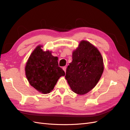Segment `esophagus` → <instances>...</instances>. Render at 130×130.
I'll return each instance as SVG.
<instances>
[{
	"label": "esophagus",
	"instance_id": "34e87169",
	"mask_svg": "<svg viewBox=\"0 0 130 130\" xmlns=\"http://www.w3.org/2000/svg\"><path fill=\"white\" fill-rule=\"evenodd\" d=\"M66 68H67V67H66V66H64V67H63V68H62L63 70L65 72H66Z\"/></svg>",
	"mask_w": 130,
	"mask_h": 130
}]
</instances>
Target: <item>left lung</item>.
Wrapping results in <instances>:
<instances>
[{
    "label": "left lung",
    "mask_w": 130,
    "mask_h": 130,
    "mask_svg": "<svg viewBox=\"0 0 130 130\" xmlns=\"http://www.w3.org/2000/svg\"><path fill=\"white\" fill-rule=\"evenodd\" d=\"M72 58L65 78L73 92L84 95L95 87L99 81L104 69L103 58L95 46L84 40L73 51Z\"/></svg>",
    "instance_id": "8db88e82"
}]
</instances>
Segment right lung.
<instances>
[{
  "instance_id": "obj_1",
  "label": "right lung",
  "mask_w": 130,
  "mask_h": 130,
  "mask_svg": "<svg viewBox=\"0 0 130 130\" xmlns=\"http://www.w3.org/2000/svg\"><path fill=\"white\" fill-rule=\"evenodd\" d=\"M42 45H38L30 55L26 63V77L30 85L39 92L49 93L58 80L65 73L58 66V57L52 52L43 51Z\"/></svg>"
}]
</instances>
